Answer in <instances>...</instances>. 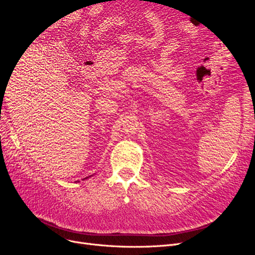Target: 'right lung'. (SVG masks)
<instances>
[{
    "label": "right lung",
    "mask_w": 255,
    "mask_h": 255,
    "mask_svg": "<svg viewBox=\"0 0 255 255\" xmlns=\"http://www.w3.org/2000/svg\"><path fill=\"white\" fill-rule=\"evenodd\" d=\"M89 178H90V177H89ZM86 179H88V177H87V178H86Z\"/></svg>",
    "instance_id": "right-lung-1"
}]
</instances>
